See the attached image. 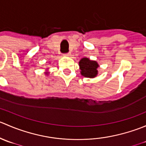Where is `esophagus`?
<instances>
[{
    "label": "esophagus",
    "mask_w": 146,
    "mask_h": 146,
    "mask_svg": "<svg viewBox=\"0 0 146 146\" xmlns=\"http://www.w3.org/2000/svg\"><path fill=\"white\" fill-rule=\"evenodd\" d=\"M71 56V54H70V53H68V54H64V56H68V57H69V56Z\"/></svg>",
    "instance_id": "obj_1"
}]
</instances>
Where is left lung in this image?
I'll return each mask as SVG.
<instances>
[{"label": "left lung", "mask_w": 146, "mask_h": 146, "mask_svg": "<svg viewBox=\"0 0 146 146\" xmlns=\"http://www.w3.org/2000/svg\"><path fill=\"white\" fill-rule=\"evenodd\" d=\"M79 67L80 70V74L85 78H94L98 74L99 64L96 61H92L89 58H81L79 61Z\"/></svg>", "instance_id": "8db88e82"}]
</instances>
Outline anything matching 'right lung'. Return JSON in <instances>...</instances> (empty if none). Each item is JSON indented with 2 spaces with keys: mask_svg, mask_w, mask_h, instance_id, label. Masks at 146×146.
<instances>
[{
  "mask_svg": "<svg viewBox=\"0 0 146 146\" xmlns=\"http://www.w3.org/2000/svg\"><path fill=\"white\" fill-rule=\"evenodd\" d=\"M49 64H50V63H49ZM48 68H47V72H45V73H44L46 76H48V75L49 74V73H48Z\"/></svg>",
  "mask_w": 146,
  "mask_h": 146,
  "instance_id": "right-lung-1",
  "label": "right lung"
}]
</instances>
